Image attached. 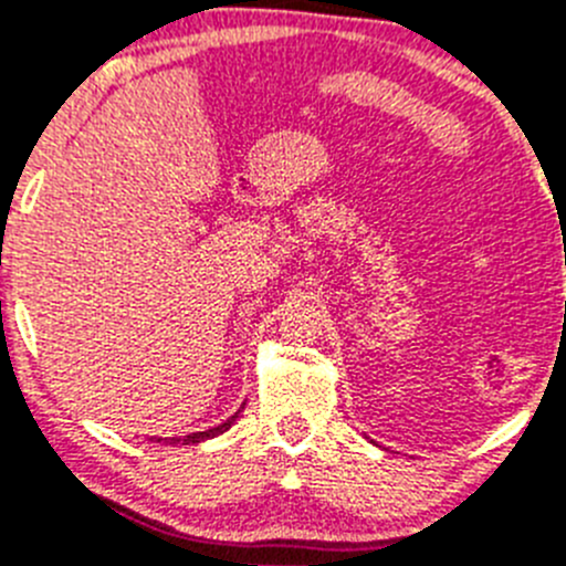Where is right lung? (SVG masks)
<instances>
[{
  "label": "right lung",
  "instance_id": "obj_1",
  "mask_svg": "<svg viewBox=\"0 0 566 566\" xmlns=\"http://www.w3.org/2000/svg\"><path fill=\"white\" fill-rule=\"evenodd\" d=\"M239 417V411L233 417H228L226 422H220V426H213V429H208V431H197V434H188L186 440H182V446H195V442H202V440H211V437H217V434H222V431H228L233 426V420H237ZM171 442H180L177 440V437H169V446Z\"/></svg>",
  "mask_w": 566,
  "mask_h": 566
}]
</instances>
